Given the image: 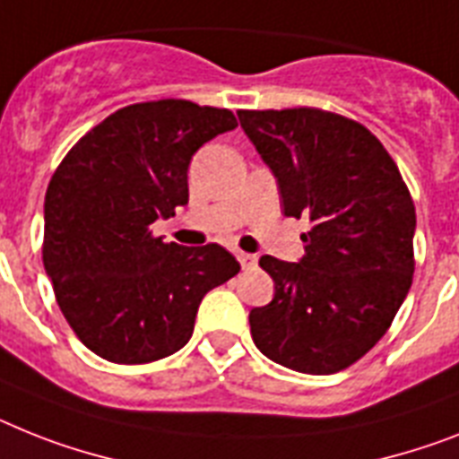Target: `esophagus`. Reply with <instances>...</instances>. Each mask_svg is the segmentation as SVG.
<instances>
[{
    "label": "esophagus",
    "instance_id": "34e87169",
    "mask_svg": "<svg viewBox=\"0 0 459 459\" xmlns=\"http://www.w3.org/2000/svg\"><path fill=\"white\" fill-rule=\"evenodd\" d=\"M237 260L241 263V267H244V270H253V267L257 264V257L251 255V253H238Z\"/></svg>",
    "mask_w": 459,
    "mask_h": 459
}]
</instances>
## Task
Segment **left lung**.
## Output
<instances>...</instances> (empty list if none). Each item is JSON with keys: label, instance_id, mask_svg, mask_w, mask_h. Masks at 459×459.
<instances>
[{"label": "left lung", "instance_id": "8db88e82", "mask_svg": "<svg viewBox=\"0 0 459 459\" xmlns=\"http://www.w3.org/2000/svg\"><path fill=\"white\" fill-rule=\"evenodd\" d=\"M279 180L283 213L312 221L300 263L260 257L270 305L251 309L253 342L286 368L331 375L387 333L415 272V206L368 128L319 108L238 109Z\"/></svg>", "mask_w": 459, "mask_h": 459}]
</instances>
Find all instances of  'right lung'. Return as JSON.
Masks as SVG:
<instances>
[{"instance_id":"right-lung-1","label":"right lung","mask_w":459,"mask_h":459,"mask_svg":"<svg viewBox=\"0 0 459 459\" xmlns=\"http://www.w3.org/2000/svg\"><path fill=\"white\" fill-rule=\"evenodd\" d=\"M232 128V109L135 102L82 135L51 176L44 270L74 335L105 361L170 357L192 338L204 295L241 270L222 246L166 244L150 230L187 204L192 154Z\"/></svg>"}]
</instances>
